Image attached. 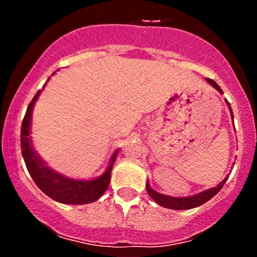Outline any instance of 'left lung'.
Instances as JSON below:
<instances>
[{
  "mask_svg": "<svg viewBox=\"0 0 257 257\" xmlns=\"http://www.w3.org/2000/svg\"><path fill=\"white\" fill-rule=\"evenodd\" d=\"M206 82H208L212 88H215V89H216L220 94H222L221 88H220L219 85L215 83V80L206 78ZM225 102H226L227 108H229V110H230V115H231L232 121H234V114H232L231 107H230V103L227 102L226 99H225ZM227 179H229V175H227V177H225L224 180H222L219 185L215 186V188L206 189V190L201 191V193H199V194H195V195L183 196V198H174V196H168V195H164V194L158 193V191H155L154 189L150 186L149 181H147V185L145 186H147V191H148V194L150 195V198H152L155 203L159 204L160 206H164V208L173 209V210H189V209L198 208V206L203 205L204 203L209 201L211 198H214V196L216 195L220 190H221V188L224 186V184L226 183Z\"/></svg>",
  "mask_w": 257,
  "mask_h": 257,
  "instance_id": "8db88e82",
  "label": "left lung"
}]
</instances>
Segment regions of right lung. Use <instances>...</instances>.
<instances>
[{"label":"right lung","instance_id":"obj_1","mask_svg":"<svg viewBox=\"0 0 257 257\" xmlns=\"http://www.w3.org/2000/svg\"><path fill=\"white\" fill-rule=\"evenodd\" d=\"M54 73H52V76H54ZM45 87L46 84L43 85V88ZM42 90H38L36 93L32 102L28 105L22 121V128H21V149H22L23 159H25L28 173L32 177L36 185L46 195L58 203L71 204V205H84V204L93 203V201L98 200L109 186L110 174H112L113 165L119 149L113 153L107 169L98 178L76 179L67 177L62 173L52 169L41 158V155L36 152L32 143V137H31L33 108H35L36 102Z\"/></svg>","mask_w":257,"mask_h":257}]
</instances>
